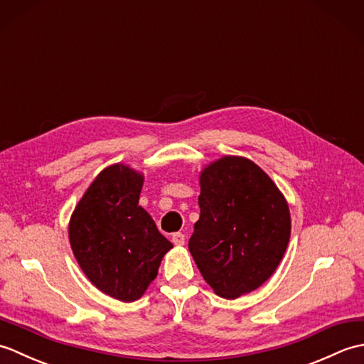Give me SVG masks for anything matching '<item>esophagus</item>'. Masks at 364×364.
<instances>
[{"mask_svg": "<svg viewBox=\"0 0 364 364\" xmlns=\"http://www.w3.org/2000/svg\"><path fill=\"white\" fill-rule=\"evenodd\" d=\"M184 241H186V237H184L183 233H173L172 235V242L175 245H184Z\"/></svg>", "mask_w": 364, "mask_h": 364, "instance_id": "obj_1", "label": "esophagus"}]
</instances>
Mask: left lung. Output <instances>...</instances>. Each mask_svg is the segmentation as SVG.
<instances>
[{
  "mask_svg": "<svg viewBox=\"0 0 364 364\" xmlns=\"http://www.w3.org/2000/svg\"><path fill=\"white\" fill-rule=\"evenodd\" d=\"M200 186L189 250L214 292L236 299L259 288L280 264L291 235L289 208L274 181L245 158L213 162Z\"/></svg>",
  "mask_w": 364,
  "mask_h": 364,
  "instance_id": "obj_1",
  "label": "left lung"
}]
</instances>
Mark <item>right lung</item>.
I'll return each mask as SVG.
<instances>
[{
	"label": "right lung",
	"instance_id": "1",
	"mask_svg": "<svg viewBox=\"0 0 364 364\" xmlns=\"http://www.w3.org/2000/svg\"><path fill=\"white\" fill-rule=\"evenodd\" d=\"M142 184V175L127 166L105 168L75 208L68 227L82 272L100 291L122 301L142 296L172 249L139 206Z\"/></svg>",
	"mask_w": 364,
	"mask_h": 364
}]
</instances>
